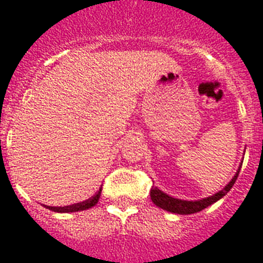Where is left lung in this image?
<instances>
[{
  "mask_svg": "<svg viewBox=\"0 0 263 263\" xmlns=\"http://www.w3.org/2000/svg\"><path fill=\"white\" fill-rule=\"evenodd\" d=\"M241 165L240 167H238L237 173L235 174V177L232 178V181L227 184L223 190L214 194V195L208 196V198H204V199L194 200V202L193 200H181L167 195V194H165L164 191H161L160 189L157 187L151 189V199H152V202L155 203L157 207L162 208V210H165V211L173 212V214H179V215L196 214V212H199L202 211V210H204V208H207L208 205L214 204L215 202L221 199L224 195H227V193L231 190L232 186L235 184L236 179H237L238 173H240V169H241Z\"/></svg>",
  "mask_w": 263,
  "mask_h": 263,
  "instance_id": "8db88e82",
  "label": "left lung"
}]
</instances>
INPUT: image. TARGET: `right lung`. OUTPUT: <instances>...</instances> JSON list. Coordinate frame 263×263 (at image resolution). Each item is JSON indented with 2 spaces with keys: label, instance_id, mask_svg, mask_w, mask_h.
<instances>
[{
  "label": "right lung",
  "instance_id": "obj_1",
  "mask_svg": "<svg viewBox=\"0 0 263 263\" xmlns=\"http://www.w3.org/2000/svg\"><path fill=\"white\" fill-rule=\"evenodd\" d=\"M101 191H102V186L99 189L98 193L94 196L89 198L87 200L81 203H76V204L72 205H65V207H51V205H44L46 208L51 210L53 212H77V211H84V210H87V208H91L93 205H96L99 200V196H101Z\"/></svg>",
  "mask_w": 263,
  "mask_h": 263
}]
</instances>
